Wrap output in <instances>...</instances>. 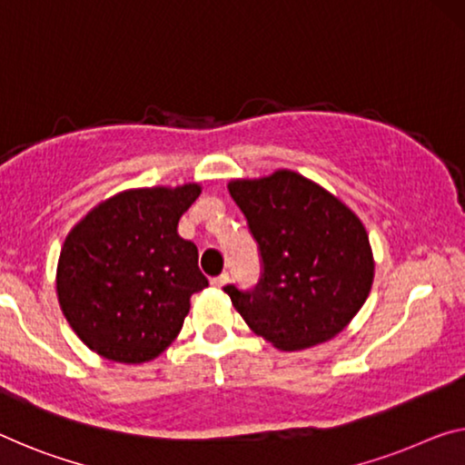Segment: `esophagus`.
Instances as JSON below:
<instances>
[{
	"label": "esophagus",
	"instance_id": "esophagus-1",
	"mask_svg": "<svg viewBox=\"0 0 465 465\" xmlns=\"http://www.w3.org/2000/svg\"><path fill=\"white\" fill-rule=\"evenodd\" d=\"M226 282H228V274H226V272H224V274H220V276H213V278H212V287H216V289H223Z\"/></svg>",
	"mask_w": 465,
	"mask_h": 465
}]
</instances>
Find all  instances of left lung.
I'll list each match as a JSON object with an SVG mask.
<instances>
[{"instance_id":"8db88e82","label":"left lung","mask_w":465,"mask_h":465,"mask_svg":"<svg viewBox=\"0 0 465 465\" xmlns=\"http://www.w3.org/2000/svg\"><path fill=\"white\" fill-rule=\"evenodd\" d=\"M228 193L245 213L263 262L253 291L224 287L234 310L281 351L337 337L374 282V255L361 220L292 170L234 178Z\"/></svg>"}]
</instances>
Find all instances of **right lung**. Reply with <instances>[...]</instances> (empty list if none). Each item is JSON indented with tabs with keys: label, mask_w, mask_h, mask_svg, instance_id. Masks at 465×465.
Returning a JSON list of instances; mask_svg holds the SVG:
<instances>
[{
	"label": "right lung",
	"mask_w": 465,
	"mask_h": 465,
	"mask_svg": "<svg viewBox=\"0 0 465 465\" xmlns=\"http://www.w3.org/2000/svg\"><path fill=\"white\" fill-rule=\"evenodd\" d=\"M199 193L197 183L116 193L66 234L55 291L91 351L145 363L178 337L191 295L208 287L197 247L178 234V220Z\"/></svg>",
	"instance_id": "1"
}]
</instances>
